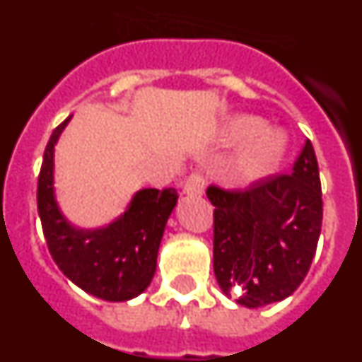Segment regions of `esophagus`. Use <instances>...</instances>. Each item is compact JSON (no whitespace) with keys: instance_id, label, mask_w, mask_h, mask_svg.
Masks as SVG:
<instances>
[{"instance_id":"34e87169","label":"esophagus","mask_w":362,"mask_h":362,"mask_svg":"<svg viewBox=\"0 0 362 362\" xmlns=\"http://www.w3.org/2000/svg\"><path fill=\"white\" fill-rule=\"evenodd\" d=\"M183 192L188 196H201L204 192V179L201 174H190L183 185Z\"/></svg>"}]
</instances>
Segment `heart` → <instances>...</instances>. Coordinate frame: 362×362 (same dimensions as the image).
Segmentation results:
<instances>
[{
	"instance_id": "obj_1",
	"label": "heart",
	"mask_w": 362,
	"mask_h": 362,
	"mask_svg": "<svg viewBox=\"0 0 362 362\" xmlns=\"http://www.w3.org/2000/svg\"><path fill=\"white\" fill-rule=\"evenodd\" d=\"M228 143H241L239 168L246 177H263L281 165L288 150V139L274 127H261L252 116H239L228 121L223 132Z\"/></svg>"
}]
</instances>
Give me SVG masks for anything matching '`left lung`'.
I'll use <instances>...</instances> for the list:
<instances>
[{
    "label": "left lung",
    "instance_id": "1",
    "mask_svg": "<svg viewBox=\"0 0 362 362\" xmlns=\"http://www.w3.org/2000/svg\"><path fill=\"white\" fill-rule=\"evenodd\" d=\"M214 210V274L225 296L246 308L277 303L297 290L317 248L322 223L319 166L306 139L292 174L245 190H206Z\"/></svg>",
    "mask_w": 362,
    "mask_h": 362
}]
</instances>
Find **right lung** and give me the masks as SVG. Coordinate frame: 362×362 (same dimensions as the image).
Instances as JSON below:
<instances>
[{
  "label": "right lung",
  "instance_id": "obj_1",
  "mask_svg": "<svg viewBox=\"0 0 362 362\" xmlns=\"http://www.w3.org/2000/svg\"><path fill=\"white\" fill-rule=\"evenodd\" d=\"M70 117L50 136L37 177V212L49 252L59 270L86 293L112 303L134 299L156 274L159 245L177 192L143 188L110 225L94 230L70 225L54 194V146Z\"/></svg>",
  "mask_w": 362,
  "mask_h": 362
}]
</instances>
